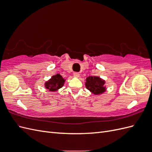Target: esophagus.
Returning <instances> with one entry per match:
<instances>
[{"label":"esophagus","instance_id":"34e87169","mask_svg":"<svg viewBox=\"0 0 152 152\" xmlns=\"http://www.w3.org/2000/svg\"><path fill=\"white\" fill-rule=\"evenodd\" d=\"M79 75H80V74L77 72H75L74 73H73V76H74L75 77H79Z\"/></svg>","mask_w":152,"mask_h":152}]
</instances>
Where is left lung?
<instances>
[{"mask_svg":"<svg viewBox=\"0 0 152 152\" xmlns=\"http://www.w3.org/2000/svg\"><path fill=\"white\" fill-rule=\"evenodd\" d=\"M86 87L95 95L103 94L107 89L105 87V81L98 76H89L86 78Z\"/></svg>","mask_w":152,"mask_h":152,"instance_id":"8db88e82","label":"left lung"}]
</instances>
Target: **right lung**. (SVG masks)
Masks as SVG:
<instances>
[{
    "instance_id": "1",
    "label": "right lung",
    "mask_w": 152,
    "mask_h": 152,
    "mask_svg": "<svg viewBox=\"0 0 152 152\" xmlns=\"http://www.w3.org/2000/svg\"><path fill=\"white\" fill-rule=\"evenodd\" d=\"M65 82V79H63L62 76L58 73V74L53 75L49 80L45 82L44 86L45 88L49 91L55 92L61 88Z\"/></svg>"
}]
</instances>
